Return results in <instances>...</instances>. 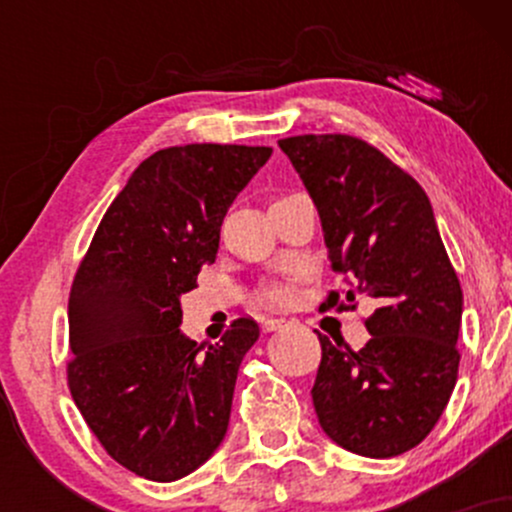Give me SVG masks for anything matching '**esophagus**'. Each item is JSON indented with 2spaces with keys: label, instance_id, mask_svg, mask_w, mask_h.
<instances>
[{
  "label": "esophagus",
  "instance_id": "obj_1",
  "mask_svg": "<svg viewBox=\"0 0 512 512\" xmlns=\"http://www.w3.org/2000/svg\"><path fill=\"white\" fill-rule=\"evenodd\" d=\"M289 325V320L286 317H267V320L262 322V330L264 332H274V330H281V327Z\"/></svg>",
  "mask_w": 512,
  "mask_h": 512
}]
</instances>
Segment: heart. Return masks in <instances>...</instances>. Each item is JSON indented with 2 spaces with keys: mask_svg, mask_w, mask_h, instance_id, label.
I'll use <instances>...</instances> for the list:
<instances>
[{
  "mask_svg": "<svg viewBox=\"0 0 512 512\" xmlns=\"http://www.w3.org/2000/svg\"><path fill=\"white\" fill-rule=\"evenodd\" d=\"M257 296H260V301L267 303V305H286V303H289L291 293H289V289H286V286L269 284V286H262V289L257 291Z\"/></svg>",
  "mask_w": 512,
  "mask_h": 512,
  "instance_id": "heart-1",
  "label": "heart"
}]
</instances>
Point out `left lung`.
Listing matches in <instances>:
<instances>
[{"label":"left lung","instance_id":"obj_1","mask_svg":"<svg viewBox=\"0 0 512 512\" xmlns=\"http://www.w3.org/2000/svg\"><path fill=\"white\" fill-rule=\"evenodd\" d=\"M317 211L330 267L346 289L325 308L378 301L368 344L322 346L313 385L320 426L363 457H395L424 440L448 407L460 368L462 286L426 192L383 151L351 134L279 139Z\"/></svg>","mask_w":512,"mask_h":512}]
</instances>
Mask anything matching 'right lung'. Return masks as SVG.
Instances as JSON below:
<instances>
[{
    "label": "right lung",
    "instance_id": "add662e5",
    "mask_svg": "<svg viewBox=\"0 0 512 512\" xmlns=\"http://www.w3.org/2000/svg\"><path fill=\"white\" fill-rule=\"evenodd\" d=\"M269 146L156 151L98 223L69 291L67 385L103 450L129 472L175 481L219 448L243 356L260 337L236 317L199 354L180 293L216 260L221 221Z\"/></svg>",
    "mask_w": 512,
    "mask_h": 512
}]
</instances>
